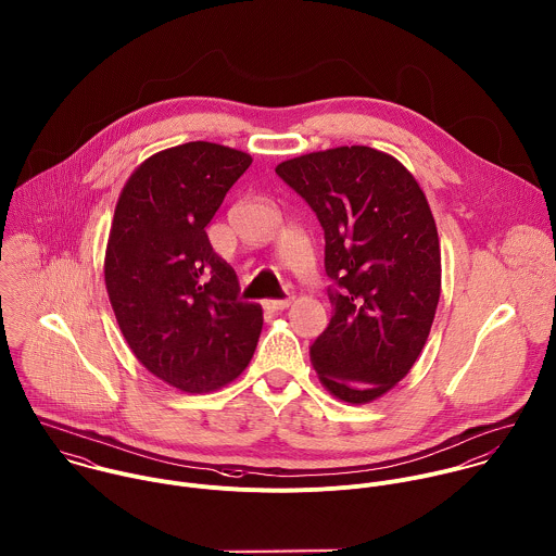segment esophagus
<instances>
[{
    "mask_svg": "<svg viewBox=\"0 0 556 556\" xmlns=\"http://www.w3.org/2000/svg\"><path fill=\"white\" fill-rule=\"evenodd\" d=\"M290 305V296L286 299H270V301H264V307L270 309V312H279V309H286Z\"/></svg>",
    "mask_w": 556,
    "mask_h": 556,
    "instance_id": "1",
    "label": "esophagus"
}]
</instances>
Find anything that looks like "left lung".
<instances>
[{"label":"left lung","instance_id":"1","mask_svg":"<svg viewBox=\"0 0 556 556\" xmlns=\"http://www.w3.org/2000/svg\"><path fill=\"white\" fill-rule=\"evenodd\" d=\"M275 173L325 231L331 320L309 346L340 401L383 396L416 364L440 301V240L427 197L392 155L338 147L281 162Z\"/></svg>","mask_w":556,"mask_h":556}]
</instances>
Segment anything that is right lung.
<instances>
[{
  "label": "right lung",
  "mask_w": 556,
  "mask_h": 556,
  "mask_svg": "<svg viewBox=\"0 0 556 556\" xmlns=\"http://www.w3.org/2000/svg\"><path fill=\"white\" fill-rule=\"evenodd\" d=\"M251 155L186 142L151 155L127 179L105 249V288L131 353L168 386L201 394L251 362L262 307L240 301L233 268L205 233Z\"/></svg>",
  "instance_id": "1"
}]
</instances>
